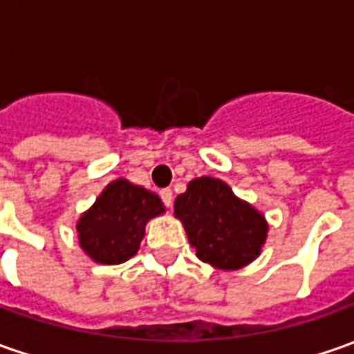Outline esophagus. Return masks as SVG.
<instances>
[{
  "label": "esophagus",
  "mask_w": 354,
  "mask_h": 354,
  "mask_svg": "<svg viewBox=\"0 0 354 354\" xmlns=\"http://www.w3.org/2000/svg\"><path fill=\"white\" fill-rule=\"evenodd\" d=\"M160 198L165 201V205H172V200H174V196H172V189L165 188L160 189Z\"/></svg>",
  "instance_id": "34e87169"
}]
</instances>
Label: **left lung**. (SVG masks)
<instances>
[{
    "label": "left lung",
    "instance_id": "left-lung-1",
    "mask_svg": "<svg viewBox=\"0 0 354 354\" xmlns=\"http://www.w3.org/2000/svg\"><path fill=\"white\" fill-rule=\"evenodd\" d=\"M198 259L215 268L235 270L261 254L268 225L247 201L239 200L225 182L209 176L192 180L174 201Z\"/></svg>",
    "mask_w": 354,
    "mask_h": 354
}]
</instances>
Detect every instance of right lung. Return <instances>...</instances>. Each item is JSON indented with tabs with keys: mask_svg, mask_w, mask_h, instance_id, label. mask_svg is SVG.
<instances>
[{
	"mask_svg": "<svg viewBox=\"0 0 354 354\" xmlns=\"http://www.w3.org/2000/svg\"><path fill=\"white\" fill-rule=\"evenodd\" d=\"M162 212L156 194L123 178L115 180L80 217V247L102 264L129 261L139 250L147 221Z\"/></svg>",
	"mask_w": 354,
	"mask_h": 354,
	"instance_id": "add662e5",
	"label": "right lung"
}]
</instances>
